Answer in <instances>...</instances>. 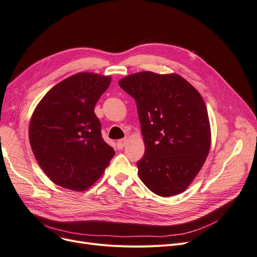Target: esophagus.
Here are the masks:
<instances>
[{"instance_id":"1","label":"esophagus","mask_w":257,"mask_h":257,"mask_svg":"<svg viewBox=\"0 0 257 257\" xmlns=\"http://www.w3.org/2000/svg\"><path fill=\"white\" fill-rule=\"evenodd\" d=\"M126 142H127V139H126V138H123V139L119 140V141L117 142V149H118V150H122L123 148L125 147Z\"/></svg>"}]
</instances>
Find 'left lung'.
<instances>
[{
    "label": "left lung",
    "mask_w": 257,
    "mask_h": 257,
    "mask_svg": "<svg viewBox=\"0 0 257 257\" xmlns=\"http://www.w3.org/2000/svg\"><path fill=\"white\" fill-rule=\"evenodd\" d=\"M136 101L146 152L137 162L142 182L162 197L186 190L210 151L211 128L201 95L177 74L140 71L119 81Z\"/></svg>",
    "instance_id": "8db88e82"
}]
</instances>
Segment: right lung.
I'll return each mask as SVG.
<instances>
[{
  "label": "right lung",
  "instance_id": "add662e5",
  "mask_svg": "<svg viewBox=\"0 0 257 257\" xmlns=\"http://www.w3.org/2000/svg\"><path fill=\"white\" fill-rule=\"evenodd\" d=\"M110 77L93 73L70 76L37 105L29 124L34 155L60 187L85 191L101 177L115 151L103 140L95 106Z\"/></svg>",
  "mask_w": 257,
  "mask_h": 257
}]
</instances>
